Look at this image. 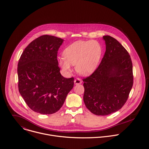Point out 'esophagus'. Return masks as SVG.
Returning <instances> with one entry per match:
<instances>
[{
  "mask_svg": "<svg viewBox=\"0 0 149 149\" xmlns=\"http://www.w3.org/2000/svg\"><path fill=\"white\" fill-rule=\"evenodd\" d=\"M82 83V81L81 79H80L79 78H76L74 80V84L75 85H78V84H81Z\"/></svg>",
  "mask_w": 149,
  "mask_h": 149,
  "instance_id": "1",
  "label": "esophagus"
}]
</instances>
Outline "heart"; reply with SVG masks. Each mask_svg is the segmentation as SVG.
<instances>
[{"instance_id": "b5f03b06", "label": "heart", "mask_w": 149, "mask_h": 149, "mask_svg": "<svg viewBox=\"0 0 149 149\" xmlns=\"http://www.w3.org/2000/svg\"><path fill=\"white\" fill-rule=\"evenodd\" d=\"M102 53V47L97 41L79 40L65 48L64 57H58V62L65 72H71L72 65L79 74L88 76L96 69Z\"/></svg>"}]
</instances>
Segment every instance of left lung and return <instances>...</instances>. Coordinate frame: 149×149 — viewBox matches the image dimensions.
Instances as JSON below:
<instances>
[{"instance_id": "8db88e82", "label": "left lung", "mask_w": 149, "mask_h": 149, "mask_svg": "<svg viewBox=\"0 0 149 149\" xmlns=\"http://www.w3.org/2000/svg\"><path fill=\"white\" fill-rule=\"evenodd\" d=\"M106 52L97 69L83 79L84 102L98 116L114 113L122 108L133 84L132 63L128 52L115 38L103 36Z\"/></svg>"}]
</instances>
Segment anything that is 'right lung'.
I'll return each instance as SVG.
<instances>
[{
	"mask_svg": "<svg viewBox=\"0 0 149 149\" xmlns=\"http://www.w3.org/2000/svg\"><path fill=\"white\" fill-rule=\"evenodd\" d=\"M64 40L41 36L24 49L18 63V87L21 96L33 111L53 114L62 107L74 86V78L61 75L57 53Z\"/></svg>",
	"mask_w": 149,
	"mask_h": 149,
	"instance_id": "add662e5",
	"label": "right lung"
}]
</instances>
